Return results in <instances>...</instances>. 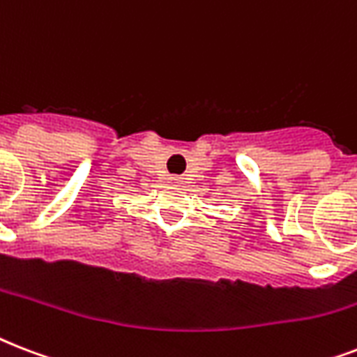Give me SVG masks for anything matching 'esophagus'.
Segmentation results:
<instances>
[{
	"label": "esophagus",
	"mask_w": 357,
	"mask_h": 357,
	"mask_svg": "<svg viewBox=\"0 0 357 357\" xmlns=\"http://www.w3.org/2000/svg\"><path fill=\"white\" fill-rule=\"evenodd\" d=\"M170 181L176 185H181L183 183V178H181V176H172V178H170Z\"/></svg>",
	"instance_id": "obj_1"
}]
</instances>
